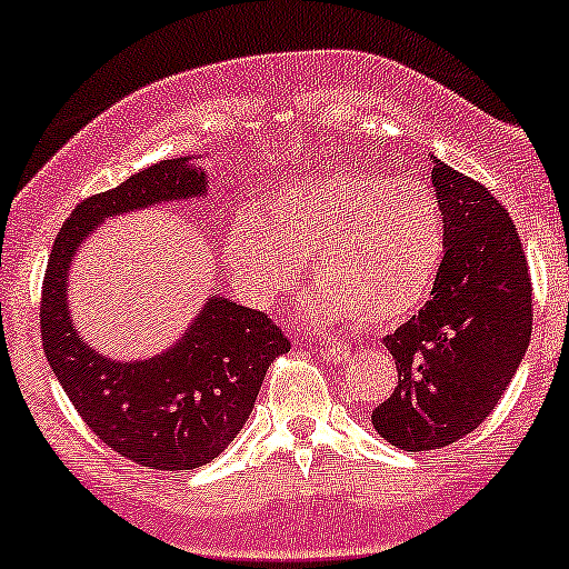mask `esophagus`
<instances>
[{"instance_id":"obj_1","label":"esophagus","mask_w":569,"mask_h":569,"mask_svg":"<svg viewBox=\"0 0 569 569\" xmlns=\"http://www.w3.org/2000/svg\"><path fill=\"white\" fill-rule=\"evenodd\" d=\"M318 355H320V360H326V362H347L352 358V352L347 350V347H339V345L320 347Z\"/></svg>"}]
</instances>
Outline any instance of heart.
I'll use <instances>...</instances> for the list:
<instances>
[{
    "label": "heart",
    "instance_id": "heart-1",
    "mask_svg": "<svg viewBox=\"0 0 569 569\" xmlns=\"http://www.w3.org/2000/svg\"><path fill=\"white\" fill-rule=\"evenodd\" d=\"M312 257L320 289L307 315L315 323H402L427 302L440 276V198L416 177L312 174L280 184L262 211H238L224 236L236 289L262 310L297 286Z\"/></svg>",
    "mask_w": 569,
    "mask_h": 569
}]
</instances>
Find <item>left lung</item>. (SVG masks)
<instances>
[{"instance_id": "8db88e82", "label": "left lung", "mask_w": 569, "mask_h": 569, "mask_svg": "<svg viewBox=\"0 0 569 569\" xmlns=\"http://www.w3.org/2000/svg\"><path fill=\"white\" fill-rule=\"evenodd\" d=\"M445 257L429 302L385 339L397 389L373 429L408 453L475 432L515 379L532 333V286L517 224L485 184L432 167Z\"/></svg>"}]
</instances>
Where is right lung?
<instances>
[{
	"label": "right lung",
	"instance_id": "1",
	"mask_svg": "<svg viewBox=\"0 0 569 569\" xmlns=\"http://www.w3.org/2000/svg\"><path fill=\"white\" fill-rule=\"evenodd\" d=\"M207 196L190 159L142 169L73 209L54 238L42 286V345L60 387L108 448L161 471L198 469L241 432L267 368L291 341L264 312L214 293L169 350L113 360L79 337L68 312V267L100 222L153 203Z\"/></svg>",
	"mask_w": 569,
	"mask_h": 569
}]
</instances>
